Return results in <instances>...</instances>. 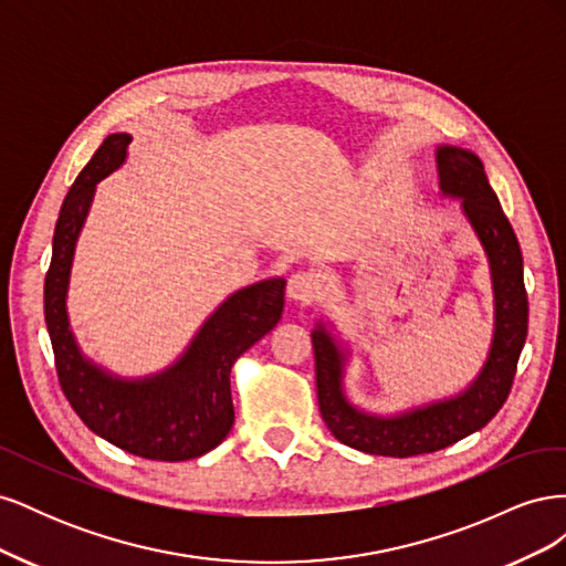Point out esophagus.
Here are the masks:
<instances>
[{
    "label": "esophagus",
    "mask_w": 566,
    "mask_h": 566,
    "mask_svg": "<svg viewBox=\"0 0 566 566\" xmlns=\"http://www.w3.org/2000/svg\"><path fill=\"white\" fill-rule=\"evenodd\" d=\"M321 290H323V281L316 271L300 269L287 279V297L293 302L312 304L314 300H318Z\"/></svg>",
    "instance_id": "obj_1"
}]
</instances>
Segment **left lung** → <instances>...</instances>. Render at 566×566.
I'll use <instances>...</instances> for the list:
<instances>
[{
    "instance_id": "1",
    "label": "left lung",
    "mask_w": 566,
    "mask_h": 566,
    "mask_svg": "<svg viewBox=\"0 0 566 566\" xmlns=\"http://www.w3.org/2000/svg\"><path fill=\"white\" fill-rule=\"evenodd\" d=\"M441 191L458 196L462 212L482 241L495 293V335L489 361L474 385L460 397L410 410L397 418H375L356 410L342 394L345 354L318 325L312 333L316 358L318 408L325 427L347 447L389 458L434 453L465 439L503 408L515 380L517 361L528 328V300L524 262L517 235L486 179L484 165L474 153L441 146L437 150Z\"/></svg>"
}]
</instances>
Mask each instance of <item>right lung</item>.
<instances>
[{
  "instance_id": "right-lung-1",
  "label": "right lung",
  "mask_w": 566,
  "mask_h": 566,
  "mask_svg": "<svg viewBox=\"0 0 566 566\" xmlns=\"http://www.w3.org/2000/svg\"><path fill=\"white\" fill-rule=\"evenodd\" d=\"M129 144V134H111L61 205L44 279V321L59 385L80 420L132 455L177 462L212 451L231 432V368L281 321L285 281L238 290L202 325L179 361L156 378L117 380L84 361L67 328V276L94 188L125 163Z\"/></svg>"
}]
</instances>
